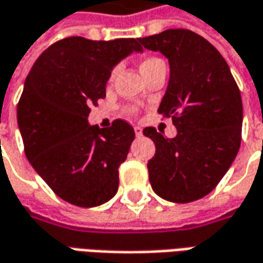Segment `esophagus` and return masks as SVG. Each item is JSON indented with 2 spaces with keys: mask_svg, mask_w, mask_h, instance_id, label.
Returning <instances> with one entry per match:
<instances>
[{
  "mask_svg": "<svg viewBox=\"0 0 263 263\" xmlns=\"http://www.w3.org/2000/svg\"><path fill=\"white\" fill-rule=\"evenodd\" d=\"M134 131H135V135H137L138 138L142 137V129H141L140 126H135V128H134Z\"/></svg>",
  "mask_w": 263,
  "mask_h": 263,
  "instance_id": "esophagus-1",
  "label": "esophagus"
}]
</instances>
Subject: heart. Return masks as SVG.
<instances>
[{"label":"heart","instance_id":"heart-1","mask_svg":"<svg viewBox=\"0 0 263 263\" xmlns=\"http://www.w3.org/2000/svg\"><path fill=\"white\" fill-rule=\"evenodd\" d=\"M160 64H163V61H160L159 58H148V59H144L142 62H141L140 69L141 72H142V76H147L149 71L153 68H156L157 65Z\"/></svg>","mask_w":263,"mask_h":263}]
</instances>
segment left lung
Wrapping results in <instances>:
<instances>
[{
	"label": "left lung",
	"instance_id": "obj_1",
	"mask_svg": "<svg viewBox=\"0 0 263 263\" xmlns=\"http://www.w3.org/2000/svg\"><path fill=\"white\" fill-rule=\"evenodd\" d=\"M140 43L168 59L170 78L159 114L172 118L177 129L175 138L154 128L142 131L156 144L147 164L151 187L170 202L201 199L218 185L240 148L239 87L221 53L191 30L168 29L140 37Z\"/></svg>",
	"mask_w": 263,
	"mask_h": 263
}]
</instances>
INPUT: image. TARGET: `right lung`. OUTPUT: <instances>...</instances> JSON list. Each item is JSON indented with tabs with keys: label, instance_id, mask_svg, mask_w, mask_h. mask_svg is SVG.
<instances>
[{
	"label": "right lung",
	"instance_id": "right-lung-1",
	"mask_svg": "<svg viewBox=\"0 0 263 263\" xmlns=\"http://www.w3.org/2000/svg\"><path fill=\"white\" fill-rule=\"evenodd\" d=\"M140 39L90 41L71 36L53 43L33 64L17 106L26 157L50 189L69 204L91 208L118 192L134 128L116 119L90 125V106L106 97L112 69Z\"/></svg>",
	"mask_w": 263,
	"mask_h": 263
}]
</instances>
